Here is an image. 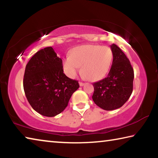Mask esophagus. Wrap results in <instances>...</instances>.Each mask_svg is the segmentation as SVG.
Listing matches in <instances>:
<instances>
[{
    "label": "esophagus",
    "instance_id": "34e87169",
    "mask_svg": "<svg viewBox=\"0 0 158 158\" xmlns=\"http://www.w3.org/2000/svg\"><path fill=\"white\" fill-rule=\"evenodd\" d=\"M84 85V83H83V82H79V85L80 86H83V85Z\"/></svg>",
    "mask_w": 158,
    "mask_h": 158
}]
</instances>
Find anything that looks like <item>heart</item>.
Segmentation results:
<instances>
[{"label": "heart", "instance_id": "1", "mask_svg": "<svg viewBox=\"0 0 158 158\" xmlns=\"http://www.w3.org/2000/svg\"><path fill=\"white\" fill-rule=\"evenodd\" d=\"M113 53L110 48L100 45H83L74 48L69 56L64 58V73L74 78L81 68V73L91 81L105 77L111 68Z\"/></svg>", "mask_w": 158, "mask_h": 158}]
</instances>
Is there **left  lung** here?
<instances>
[{"instance_id": "8db88e82", "label": "left lung", "mask_w": 158, "mask_h": 158, "mask_svg": "<svg viewBox=\"0 0 158 158\" xmlns=\"http://www.w3.org/2000/svg\"><path fill=\"white\" fill-rule=\"evenodd\" d=\"M113 62L106 78L93 84V100L106 111L118 109L126 102L132 93L134 69L122 50L113 44Z\"/></svg>"}]
</instances>
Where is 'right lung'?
<instances>
[{"mask_svg":"<svg viewBox=\"0 0 158 158\" xmlns=\"http://www.w3.org/2000/svg\"><path fill=\"white\" fill-rule=\"evenodd\" d=\"M23 90L29 104L42 116L53 117L68 106L78 81L63 73V61L52 47L41 49L26 66Z\"/></svg>","mask_w":158,"mask_h":158,"instance_id":"obj_1","label":"right lung"}]
</instances>
